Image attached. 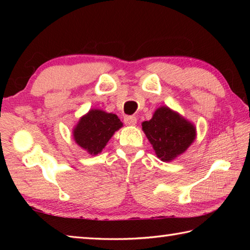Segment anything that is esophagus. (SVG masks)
I'll use <instances>...</instances> for the list:
<instances>
[{
  "label": "esophagus",
  "instance_id": "34e87169",
  "mask_svg": "<svg viewBox=\"0 0 250 250\" xmlns=\"http://www.w3.org/2000/svg\"><path fill=\"white\" fill-rule=\"evenodd\" d=\"M125 124L128 125H134L137 124V118L134 116H126L125 117Z\"/></svg>",
  "mask_w": 250,
  "mask_h": 250
}]
</instances>
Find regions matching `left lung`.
Instances as JSON below:
<instances>
[{
  "mask_svg": "<svg viewBox=\"0 0 250 250\" xmlns=\"http://www.w3.org/2000/svg\"><path fill=\"white\" fill-rule=\"evenodd\" d=\"M142 129L162 161H171L183 153L196 135L192 124L167 107L159 108L150 121L142 122Z\"/></svg>",
  "mask_w": 250,
  "mask_h": 250,
  "instance_id": "obj_1",
  "label": "left lung"
}]
</instances>
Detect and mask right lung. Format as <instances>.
I'll use <instances>...</instances> for the list:
<instances>
[{
    "instance_id": "obj_1",
    "label": "right lung",
    "mask_w": 250,
    "mask_h": 250,
    "mask_svg": "<svg viewBox=\"0 0 250 250\" xmlns=\"http://www.w3.org/2000/svg\"><path fill=\"white\" fill-rule=\"evenodd\" d=\"M122 122L113 113L90 110L79 120L74 129L76 143L91 155L103 151L113 133L121 128Z\"/></svg>"
}]
</instances>
